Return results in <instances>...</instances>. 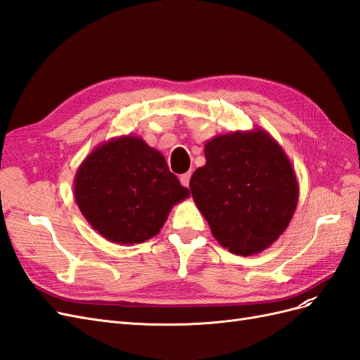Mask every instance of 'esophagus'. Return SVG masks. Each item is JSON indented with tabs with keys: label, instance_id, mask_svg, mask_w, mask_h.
<instances>
[{
	"label": "esophagus",
	"instance_id": "obj_1",
	"mask_svg": "<svg viewBox=\"0 0 360 360\" xmlns=\"http://www.w3.org/2000/svg\"><path fill=\"white\" fill-rule=\"evenodd\" d=\"M191 176H192V172L191 171H188V172H184V174H181L180 176V183L183 184L184 188H188L189 186V181H191Z\"/></svg>",
	"mask_w": 360,
	"mask_h": 360
}]
</instances>
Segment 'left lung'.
Masks as SVG:
<instances>
[{"label":"left lung","instance_id":"8db88e82","mask_svg":"<svg viewBox=\"0 0 360 360\" xmlns=\"http://www.w3.org/2000/svg\"><path fill=\"white\" fill-rule=\"evenodd\" d=\"M189 188L213 237L236 255L263 252L287 230L299 201L296 172L264 129L216 135Z\"/></svg>","mask_w":360,"mask_h":360}]
</instances>
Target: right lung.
I'll list each match as a JSON object with an SVG mask.
<instances>
[{
  "instance_id": "add662e5",
  "label": "right lung",
  "mask_w": 360,
  "mask_h": 360,
  "mask_svg": "<svg viewBox=\"0 0 360 360\" xmlns=\"http://www.w3.org/2000/svg\"><path fill=\"white\" fill-rule=\"evenodd\" d=\"M73 193L93 230L120 245L159 234L172 207L191 195L160 151L134 135L97 146L76 171Z\"/></svg>"
}]
</instances>
